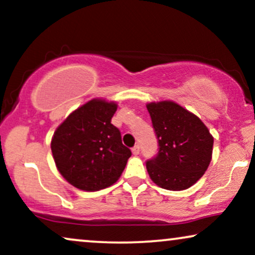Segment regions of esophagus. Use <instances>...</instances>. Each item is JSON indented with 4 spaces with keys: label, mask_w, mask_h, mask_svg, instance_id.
I'll return each mask as SVG.
<instances>
[{
    "label": "esophagus",
    "mask_w": 255,
    "mask_h": 255,
    "mask_svg": "<svg viewBox=\"0 0 255 255\" xmlns=\"http://www.w3.org/2000/svg\"><path fill=\"white\" fill-rule=\"evenodd\" d=\"M131 152H133V154H139V152H140V146L139 145H135L134 146L133 148H131Z\"/></svg>",
    "instance_id": "esophagus-1"
}]
</instances>
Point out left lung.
Masks as SVG:
<instances>
[{
	"label": "left lung",
	"mask_w": 255,
	"mask_h": 255,
	"mask_svg": "<svg viewBox=\"0 0 255 255\" xmlns=\"http://www.w3.org/2000/svg\"><path fill=\"white\" fill-rule=\"evenodd\" d=\"M146 108L158 139L157 156L146 162L151 180L168 191L189 188L209 168L213 136L198 116L175 102Z\"/></svg>",
	"instance_id": "left-lung-1"
}]
</instances>
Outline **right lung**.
I'll use <instances>...</instances> for the list:
<instances>
[{"instance_id": "1", "label": "right lung", "mask_w": 255, "mask_h": 255, "mask_svg": "<svg viewBox=\"0 0 255 255\" xmlns=\"http://www.w3.org/2000/svg\"><path fill=\"white\" fill-rule=\"evenodd\" d=\"M116 109L115 102L95 98L73 111L55 130L51 152L57 170L81 191L110 187L131 156L119 128L111 124Z\"/></svg>"}]
</instances>
